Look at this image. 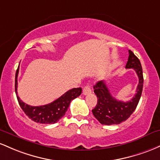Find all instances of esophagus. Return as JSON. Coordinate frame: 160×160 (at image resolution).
<instances>
[{
  "label": "esophagus",
  "instance_id": "1",
  "mask_svg": "<svg viewBox=\"0 0 160 160\" xmlns=\"http://www.w3.org/2000/svg\"><path fill=\"white\" fill-rule=\"evenodd\" d=\"M91 87L88 85L85 86L83 88V91H82V94H83V95H88V94H91Z\"/></svg>",
  "mask_w": 160,
  "mask_h": 160
}]
</instances>
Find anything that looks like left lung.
Instances as JSON below:
<instances>
[{"label":"left lung","instance_id":"left-lung-1","mask_svg":"<svg viewBox=\"0 0 160 160\" xmlns=\"http://www.w3.org/2000/svg\"><path fill=\"white\" fill-rule=\"evenodd\" d=\"M129 56L125 68L134 69L139 79L136 94L132 100L122 102L116 100L109 92L104 81H99L94 86V92L98 98V103L92 112L102 125H118L130 117L137 107L142 94L143 77L141 62L132 51H128Z\"/></svg>","mask_w":160,"mask_h":160}]
</instances>
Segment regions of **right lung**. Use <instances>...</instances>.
<instances>
[{
	"label": "right lung",
	"mask_w": 160,
	"mask_h": 160,
	"mask_svg": "<svg viewBox=\"0 0 160 160\" xmlns=\"http://www.w3.org/2000/svg\"><path fill=\"white\" fill-rule=\"evenodd\" d=\"M18 74H19V67L16 72L15 77V91L18 102L26 116H28L29 119L33 120L35 122L41 124H54L57 122L65 115L72 100L78 98L82 94V90L81 88H72L51 103L39 106V107H32L22 102L18 96Z\"/></svg>",
	"instance_id": "1"
}]
</instances>
